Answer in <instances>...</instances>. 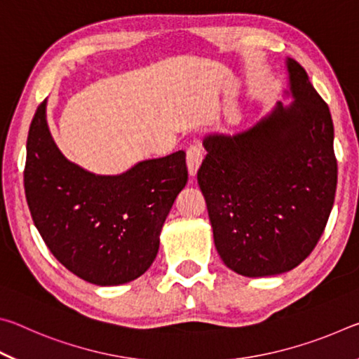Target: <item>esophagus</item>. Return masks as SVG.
Wrapping results in <instances>:
<instances>
[{"instance_id":"34e87169","label":"esophagus","mask_w":359,"mask_h":359,"mask_svg":"<svg viewBox=\"0 0 359 359\" xmlns=\"http://www.w3.org/2000/svg\"><path fill=\"white\" fill-rule=\"evenodd\" d=\"M203 158H204L203 149L199 147V145L193 144L187 149V166H188V172H190V175H196L198 169L203 163Z\"/></svg>"}]
</instances>
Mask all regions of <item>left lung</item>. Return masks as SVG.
I'll list each match as a JSON object with an SVG mask.
<instances>
[{"label": "left lung", "instance_id": "8db88e82", "mask_svg": "<svg viewBox=\"0 0 359 359\" xmlns=\"http://www.w3.org/2000/svg\"><path fill=\"white\" fill-rule=\"evenodd\" d=\"M294 102L234 136L204 139L198 171L217 252L245 277L299 266L323 234L337 187L330 107L288 58Z\"/></svg>", "mask_w": 359, "mask_h": 359}]
</instances>
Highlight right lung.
Segmentation results:
<instances>
[{"label": "right lung", "mask_w": 359, "mask_h": 359, "mask_svg": "<svg viewBox=\"0 0 359 359\" xmlns=\"http://www.w3.org/2000/svg\"><path fill=\"white\" fill-rule=\"evenodd\" d=\"M46 104L29 125L23 171L41 238L83 280L102 287L135 280L154 263L163 223L188 180L185 151L142 161L114 177L90 174L58 150Z\"/></svg>", "instance_id": "obj_1"}]
</instances>
